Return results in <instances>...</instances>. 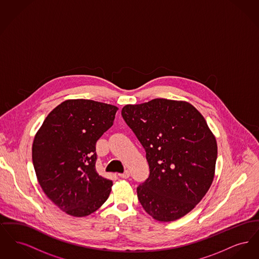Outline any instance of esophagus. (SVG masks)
<instances>
[{
  "label": "esophagus",
  "mask_w": 259,
  "mask_h": 259,
  "mask_svg": "<svg viewBox=\"0 0 259 259\" xmlns=\"http://www.w3.org/2000/svg\"><path fill=\"white\" fill-rule=\"evenodd\" d=\"M120 178H122V179H128L129 177H130V172H129V171H125V172H123V174H119L118 175Z\"/></svg>",
  "instance_id": "34e87169"
}]
</instances>
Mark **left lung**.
Wrapping results in <instances>:
<instances>
[{
  "instance_id": "8db88e82",
  "label": "left lung",
  "mask_w": 259,
  "mask_h": 259,
  "mask_svg": "<svg viewBox=\"0 0 259 259\" xmlns=\"http://www.w3.org/2000/svg\"><path fill=\"white\" fill-rule=\"evenodd\" d=\"M121 114L146 150L149 177L137 187L143 208L158 222L185 217L214 178L218 144L204 116L186 101L163 98L126 105Z\"/></svg>"
}]
</instances>
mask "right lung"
Segmentation results:
<instances>
[{
    "label": "right lung",
    "mask_w": 259,
    "mask_h": 259,
    "mask_svg": "<svg viewBox=\"0 0 259 259\" xmlns=\"http://www.w3.org/2000/svg\"><path fill=\"white\" fill-rule=\"evenodd\" d=\"M118 110L110 104L70 99L50 111L37 130L32 159L37 182L67 214H91L110 196L112 181L96 168V142L110 129Z\"/></svg>",
    "instance_id": "1"
}]
</instances>
